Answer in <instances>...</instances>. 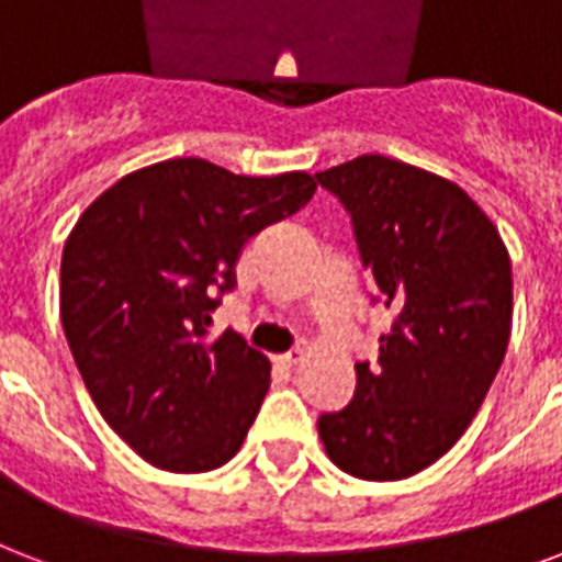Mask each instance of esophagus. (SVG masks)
<instances>
[{"label": "esophagus", "mask_w": 562, "mask_h": 562, "mask_svg": "<svg viewBox=\"0 0 562 562\" xmlns=\"http://www.w3.org/2000/svg\"><path fill=\"white\" fill-rule=\"evenodd\" d=\"M303 357H306V350L297 348V350H289V353H282V357H277V362H280L282 368H294Z\"/></svg>", "instance_id": "1"}]
</instances>
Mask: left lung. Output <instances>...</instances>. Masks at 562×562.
Instances as JSON below:
<instances>
[{"label":"left lung","instance_id":"obj_1","mask_svg":"<svg viewBox=\"0 0 562 562\" xmlns=\"http://www.w3.org/2000/svg\"><path fill=\"white\" fill-rule=\"evenodd\" d=\"M345 203L359 259L392 310L357 392L318 418L327 457L359 481H404L451 451L507 353L513 268L498 229L457 182L397 158L315 173Z\"/></svg>","mask_w":562,"mask_h":562}]
</instances>
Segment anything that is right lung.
<instances>
[{"label":"right lung","mask_w":562,"mask_h":562,"mask_svg":"<svg viewBox=\"0 0 562 562\" xmlns=\"http://www.w3.org/2000/svg\"><path fill=\"white\" fill-rule=\"evenodd\" d=\"M315 177H235L167 158L102 191L61 256V324L109 427L156 469L200 474L238 453L271 362L212 312L235 285L244 244L300 212Z\"/></svg>","instance_id":"right-lung-1"}]
</instances>
